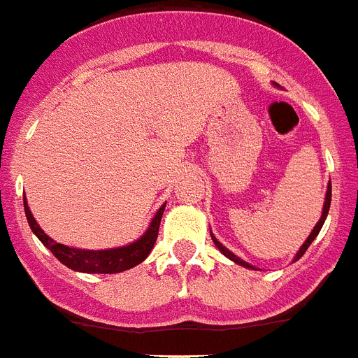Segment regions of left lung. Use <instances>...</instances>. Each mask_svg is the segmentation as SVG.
Masks as SVG:
<instances>
[{"label": "left lung", "instance_id": "8db88e82", "mask_svg": "<svg viewBox=\"0 0 358 358\" xmlns=\"http://www.w3.org/2000/svg\"><path fill=\"white\" fill-rule=\"evenodd\" d=\"M329 206H331V182H329V184H327V191H325L324 209H322V217H320V220H318V222H316V226H315V228H313V231H310V235H309V237H307V239H305V243H303V245H301V248L298 250V252H296V255H294V261H298V259H300L301 255L305 254V250L309 248V246H310V243H313V241L316 239V235L320 234L322 226H324L325 219H327V213H329ZM211 239H213L215 246H217V248H219L220 252H222V254H224L226 257H228V259H231V261H234V263L241 264V266H245V268L257 270V268H255V266H254V264L246 263V261H243V259H241L239 255H235L234 252H229V250L226 248V246L222 245V243H220V241L217 239V237H215L213 234H211Z\"/></svg>", "mask_w": 358, "mask_h": 358}]
</instances>
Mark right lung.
Instances as JSON below:
<instances>
[{"mask_svg":"<svg viewBox=\"0 0 358 358\" xmlns=\"http://www.w3.org/2000/svg\"><path fill=\"white\" fill-rule=\"evenodd\" d=\"M23 208H25L29 226L38 239L42 241V245L51 250V254L60 263L66 264L68 268L75 270V272H84V274H117V272H124V270L134 268L136 264L143 263L147 255L150 254V250L154 248L156 239H158L159 222H162V215L165 211L164 204L152 217L147 231L130 245L106 250H83L60 245L55 239H51L48 234H43V229L38 226L31 209H29L27 199H23Z\"/></svg>","mask_w":358,"mask_h":358,"instance_id":"1","label":"right lung"}]
</instances>
